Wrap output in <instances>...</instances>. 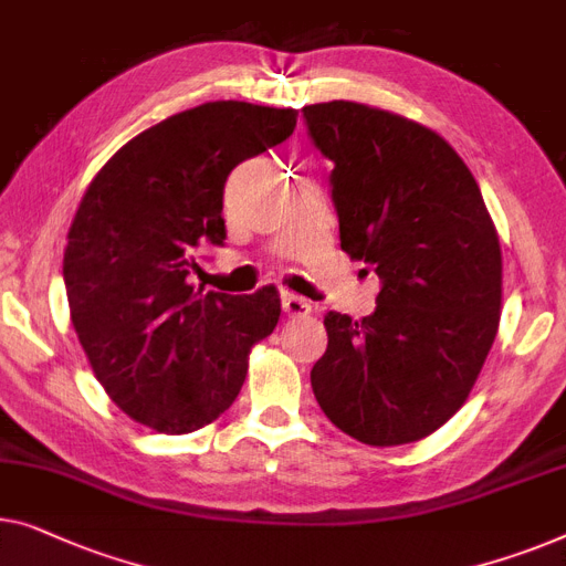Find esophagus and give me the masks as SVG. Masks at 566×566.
<instances>
[{
	"mask_svg": "<svg viewBox=\"0 0 566 566\" xmlns=\"http://www.w3.org/2000/svg\"><path fill=\"white\" fill-rule=\"evenodd\" d=\"M281 306L285 311V316H291V318L311 314V301L301 298V296H296V293H289V291L281 296Z\"/></svg>",
	"mask_w": 566,
	"mask_h": 566,
	"instance_id": "34e87169",
	"label": "esophagus"
}]
</instances>
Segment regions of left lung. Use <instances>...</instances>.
<instances>
[{"label": "left lung", "instance_id": "left-lung-1", "mask_svg": "<svg viewBox=\"0 0 566 566\" xmlns=\"http://www.w3.org/2000/svg\"><path fill=\"white\" fill-rule=\"evenodd\" d=\"M334 163L342 250L380 277L370 316H324L314 396L370 447L419 441L460 411L497 334L503 258L480 186L444 137L357 102L303 106Z\"/></svg>", "mask_w": 566, "mask_h": 566}]
</instances>
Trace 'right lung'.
<instances>
[{"label": "right lung", "mask_w": 566, "mask_h": 566, "mask_svg": "<svg viewBox=\"0 0 566 566\" xmlns=\"http://www.w3.org/2000/svg\"><path fill=\"white\" fill-rule=\"evenodd\" d=\"M293 127V109L193 106L119 147L81 199L63 255L73 329L114 403L155 431L219 419L275 329L273 289L229 296L188 277L196 248L227 240V176Z\"/></svg>", "instance_id": "1"}]
</instances>
